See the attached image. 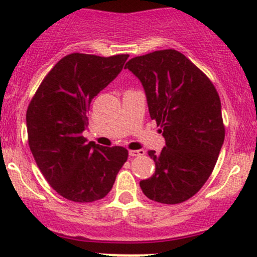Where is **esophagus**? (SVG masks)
<instances>
[{
	"label": "esophagus",
	"instance_id": "34e87169",
	"mask_svg": "<svg viewBox=\"0 0 257 257\" xmlns=\"http://www.w3.org/2000/svg\"><path fill=\"white\" fill-rule=\"evenodd\" d=\"M145 152L143 149H139V151H128V156L130 157H139V156H144Z\"/></svg>",
	"mask_w": 257,
	"mask_h": 257
}]
</instances>
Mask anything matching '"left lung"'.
I'll return each mask as SVG.
<instances>
[{
  "mask_svg": "<svg viewBox=\"0 0 257 257\" xmlns=\"http://www.w3.org/2000/svg\"><path fill=\"white\" fill-rule=\"evenodd\" d=\"M124 68L142 82L149 114L166 140L161 153L148 152L156 171L140 181V188L152 201L181 203L207 181L224 144L219 94L206 74L176 50L136 56Z\"/></svg>",
  "mask_w": 257,
  "mask_h": 257,
  "instance_id": "8db88e82",
  "label": "left lung"
}]
</instances>
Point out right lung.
Wrapping results in <instances>:
<instances>
[{
	"mask_svg": "<svg viewBox=\"0 0 257 257\" xmlns=\"http://www.w3.org/2000/svg\"><path fill=\"white\" fill-rule=\"evenodd\" d=\"M127 58L78 52L64 56L29 104V148L47 183L69 201L104 198L127 161L122 147H101L83 138L90 103L118 76Z\"/></svg>",
	"mask_w": 257,
	"mask_h": 257,
	"instance_id": "obj_1",
	"label": "right lung"
}]
</instances>
